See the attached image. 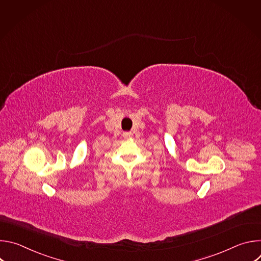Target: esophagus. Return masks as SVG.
<instances>
[{"mask_svg":"<svg viewBox=\"0 0 261 261\" xmlns=\"http://www.w3.org/2000/svg\"><path fill=\"white\" fill-rule=\"evenodd\" d=\"M123 136H124L126 139H129V138L132 137V133H131V132H125V133L123 134Z\"/></svg>","mask_w":261,"mask_h":261,"instance_id":"obj_1","label":"esophagus"}]
</instances>
